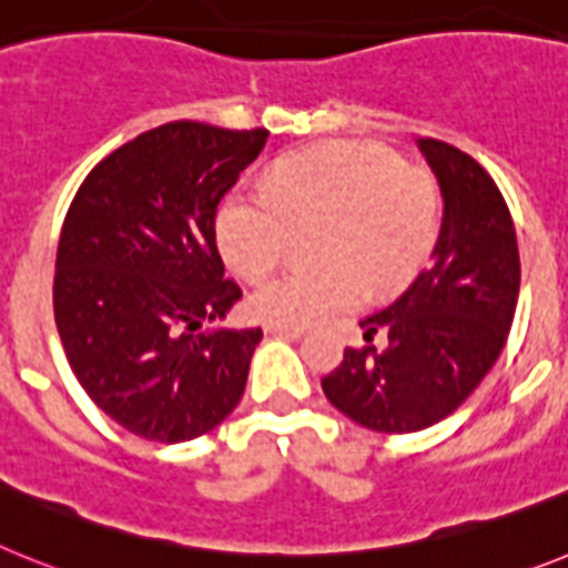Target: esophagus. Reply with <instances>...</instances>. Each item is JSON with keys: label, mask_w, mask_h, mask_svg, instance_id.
Here are the masks:
<instances>
[{"label": "esophagus", "mask_w": 568, "mask_h": 568, "mask_svg": "<svg viewBox=\"0 0 568 568\" xmlns=\"http://www.w3.org/2000/svg\"><path fill=\"white\" fill-rule=\"evenodd\" d=\"M265 334H274V337L300 339L305 332H303V328H297V325H277V323H268V325H265Z\"/></svg>", "instance_id": "1"}]
</instances>
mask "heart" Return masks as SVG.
<instances>
[{"label":"heart","instance_id":"1","mask_svg":"<svg viewBox=\"0 0 568 568\" xmlns=\"http://www.w3.org/2000/svg\"><path fill=\"white\" fill-rule=\"evenodd\" d=\"M323 223L312 254L323 265L291 268L254 291L265 323L312 325L348 312L372 288L406 280L437 231V191L392 148L320 142L265 171L263 189L231 191L216 214V243L231 268L263 280L277 268L294 229Z\"/></svg>","mask_w":568,"mask_h":568}]
</instances>
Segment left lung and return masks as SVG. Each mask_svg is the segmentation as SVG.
<instances>
[{
	"label": "left lung",
	"instance_id": "1",
	"mask_svg": "<svg viewBox=\"0 0 568 568\" xmlns=\"http://www.w3.org/2000/svg\"><path fill=\"white\" fill-rule=\"evenodd\" d=\"M443 194L432 263L400 297L359 323L363 348L323 377L334 408L372 432L408 434L440 423L500 357L517 294L515 223L483 165L448 142L417 140ZM374 333H386L377 349Z\"/></svg>",
	"mask_w": 568,
	"mask_h": 568
}]
</instances>
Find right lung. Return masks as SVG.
<instances>
[{"mask_svg":"<svg viewBox=\"0 0 568 568\" xmlns=\"http://www.w3.org/2000/svg\"><path fill=\"white\" fill-rule=\"evenodd\" d=\"M268 131L168 122L79 185L59 234L53 317L73 374L136 437L194 440L236 408L260 328H214L243 297L216 251V205Z\"/></svg>","mask_w":568,"mask_h":568,"instance_id":"1","label":"right lung"}]
</instances>
